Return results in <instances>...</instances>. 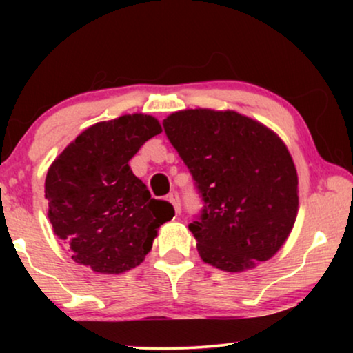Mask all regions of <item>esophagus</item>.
I'll use <instances>...</instances> for the list:
<instances>
[{
  "mask_svg": "<svg viewBox=\"0 0 353 353\" xmlns=\"http://www.w3.org/2000/svg\"><path fill=\"white\" fill-rule=\"evenodd\" d=\"M168 201L172 202V205H173V209H175V212L176 214H180V210H181V202H180V194H178L176 191H172L170 194H168Z\"/></svg>",
  "mask_w": 353,
  "mask_h": 353,
  "instance_id": "obj_1",
  "label": "esophagus"
}]
</instances>
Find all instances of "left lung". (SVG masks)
Segmentation results:
<instances>
[{"mask_svg":"<svg viewBox=\"0 0 353 353\" xmlns=\"http://www.w3.org/2000/svg\"><path fill=\"white\" fill-rule=\"evenodd\" d=\"M162 125L201 197L190 223L201 259L236 273L273 257L299 205L297 172L281 139L233 110H180Z\"/></svg>","mask_w":353,"mask_h":353,"instance_id":"1","label":"left lung"}]
</instances>
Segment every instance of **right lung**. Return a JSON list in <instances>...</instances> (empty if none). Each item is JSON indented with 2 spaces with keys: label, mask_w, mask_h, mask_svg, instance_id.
I'll return each instance as SVG.
<instances>
[{
  "label": "right lung",
  "mask_w": 353,
  "mask_h": 353,
  "mask_svg": "<svg viewBox=\"0 0 353 353\" xmlns=\"http://www.w3.org/2000/svg\"><path fill=\"white\" fill-rule=\"evenodd\" d=\"M161 132L151 115H123L85 130L52 162L48 216L77 263L96 273L132 270L151 250L159 226L173 219L170 202L152 199L128 165Z\"/></svg>",
  "instance_id": "add662e5"
}]
</instances>
